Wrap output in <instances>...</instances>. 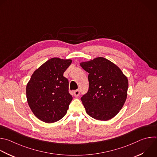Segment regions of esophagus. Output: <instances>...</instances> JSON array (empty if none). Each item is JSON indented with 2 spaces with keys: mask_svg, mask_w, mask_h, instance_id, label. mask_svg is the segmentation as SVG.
Segmentation results:
<instances>
[{
  "mask_svg": "<svg viewBox=\"0 0 157 157\" xmlns=\"http://www.w3.org/2000/svg\"><path fill=\"white\" fill-rule=\"evenodd\" d=\"M73 94H74V95H75V97H78L79 95L80 91H79V90H76L74 91Z\"/></svg>",
  "mask_w": 157,
  "mask_h": 157,
  "instance_id": "1",
  "label": "esophagus"
}]
</instances>
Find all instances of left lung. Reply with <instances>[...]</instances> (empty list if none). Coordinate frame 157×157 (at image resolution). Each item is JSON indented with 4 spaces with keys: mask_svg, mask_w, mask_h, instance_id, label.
Listing matches in <instances>:
<instances>
[{
    "mask_svg": "<svg viewBox=\"0 0 157 157\" xmlns=\"http://www.w3.org/2000/svg\"><path fill=\"white\" fill-rule=\"evenodd\" d=\"M80 65L89 73V90L81 98L86 113L97 120L113 118L126 100L127 77L118 67L103 57L81 62Z\"/></svg>",
    "mask_w": 157,
    "mask_h": 157,
    "instance_id": "obj_1",
    "label": "left lung"
}]
</instances>
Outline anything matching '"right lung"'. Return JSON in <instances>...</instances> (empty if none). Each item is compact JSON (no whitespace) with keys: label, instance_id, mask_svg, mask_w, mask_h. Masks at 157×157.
I'll return each instance as SVG.
<instances>
[{"label":"right lung","instance_id":"right-lung-1","mask_svg":"<svg viewBox=\"0 0 157 157\" xmlns=\"http://www.w3.org/2000/svg\"><path fill=\"white\" fill-rule=\"evenodd\" d=\"M71 62L70 59L52 58L34 71L27 84L28 105L34 115L45 123L56 122L67 112L73 97L63 73Z\"/></svg>","mask_w":157,"mask_h":157}]
</instances>
